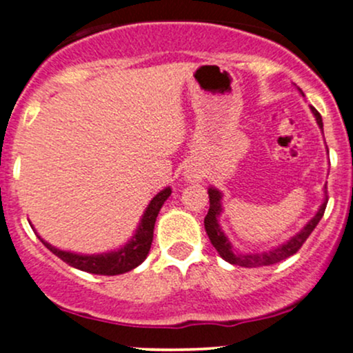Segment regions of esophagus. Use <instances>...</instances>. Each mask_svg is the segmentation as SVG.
Segmentation results:
<instances>
[{"label": "esophagus", "mask_w": 353, "mask_h": 353, "mask_svg": "<svg viewBox=\"0 0 353 353\" xmlns=\"http://www.w3.org/2000/svg\"><path fill=\"white\" fill-rule=\"evenodd\" d=\"M188 179H190V181H201L202 176H201V172H197V171H188Z\"/></svg>", "instance_id": "34e87169"}]
</instances>
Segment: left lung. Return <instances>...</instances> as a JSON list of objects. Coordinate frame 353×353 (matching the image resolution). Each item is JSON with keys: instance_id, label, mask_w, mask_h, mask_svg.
Instances as JSON below:
<instances>
[{"instance_id": "8db88e82", "label": "left lung", "mask_w": 353, "mask_h": 353, "mask_svg": "<svg viewBox=\"0 0 353 353\" xmlns=\"http://www.w3.org/2000/svg\"><path fill=\"white\" fill-rule=\"evenodd\" d=\"M312 112H314L315 119H317V124L320 125V129H322L323 128L322 116L319 114V111L315 108H312ZM208 192H209L210 205H209L208 216H205V219H204L205 232H208L210 242H212V245L216 247L219 255H221L224 261H228L229 264L241 265V267L272 265V264H277V262L285 261V259L290 257V255H294L303 245V242L309 239L312 230L317 228L319 221L322 219L323 212H325L327 201H329L325 197L323 204L320 205L319 212L315 214V216L309 221V224H307L305 228H303L301 232L297 234V236H294L292 239H290L287 244H283L281 247H277V249L269 250V252H264V254H236L232 250V245H230L228 237L224 236V232H222L221 228H219V224H217V216L222 212V205H221L222 196H221V192H219V190L214 189V188H210Z\"/></svg>"}]
</instances>
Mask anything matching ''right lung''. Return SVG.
<instances>
[{
	"mask_svg": "<svg viewBox=\"0 0 353 353\" xmlns=\"http://www.w3.org/2000/svg\"><path fill=\"white\" fill-rule=\"evenodd\" d=\"M171 196V189L165 188L161 190L156 197L151 201V204L145 209L141 224L137 228L134 237L125 244L123 249L114 250L109 254H99V255H79L72 252H64V250L56 249L48 242H44L41 237V242L52 254L58 255L63 262L70 264L76 269L84 270L89 274H98V275H119L129 270L136 269L137 265L143 264L144 259L148 257L149 249H151L152 237H154V224H156V217L159 214L161 208L165 202V199Z\"/></svg>",
	"mask_w": 353,
	"mask_h": 353,
	"instance_id": "right-lung-1",
	"label": "right lung"
}]
</instances>
